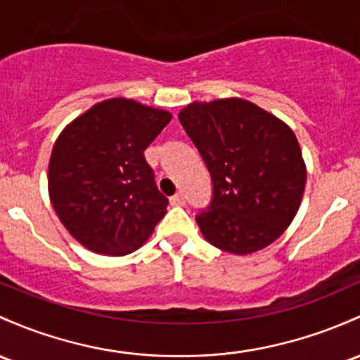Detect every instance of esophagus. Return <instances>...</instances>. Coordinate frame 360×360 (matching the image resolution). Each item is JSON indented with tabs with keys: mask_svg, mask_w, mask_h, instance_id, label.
<instances>
[{
	"mask_svg": "<svg viewBox=\"0 0 360 360\" xmlns=\"http://www.w3.org/2000/svg\"><path fill=\"white\" fill-rule=\"evenodd\" d=\"M169 201H171L172 207H183V205L186 203V200H184V196L181 195V193H177V195H174L172 198L169 200Z\"/></svg>",
	"mask_w": 360,
	"mask_h": 360,
	"instance_id": "34e87169",
	"label": "esophagus"
}]
</instances>
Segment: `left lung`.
Listing matches in <instances>:
<instances>
[{"instance_id":"obj_1","label":"left lung","mask_w":360,"mask_h":360,"mask_svg":"<svg viewBox=\"0 0 360 360\" xmlns=\"http://www.w3.org/2000/svg\"><path fill=\"white\" fill-rule=\"evenodd\" d=\"M179 121L212 176V201L196 215L203 238L240 256L278 239L301 207L306 186L294 131L238 97L193 102Z\"/></svg>"}]
</instances>
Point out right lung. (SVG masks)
Listing matches in <instances>:
<instances>
[{"label":"right lung","mask_w":360,"mask_h":360,"mask_svg":"<svg viewBox=\"0 0 360 360\" xmlns=\"http://www.w3.org/2000/svg\"><path fill=\"white\" fill-rule=\"evenodd\" d=\"M171 117L167 110L116 97L92 105L58 136L47 174L49 198L86 250L129 255L164 219L169 200L157 189L143 152Z\"/></svg>","instance_id":"1"}]
</instances>
